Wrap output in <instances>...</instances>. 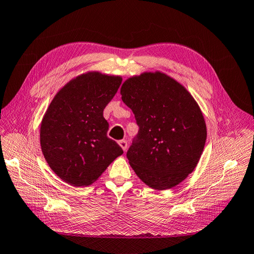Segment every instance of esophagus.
Returning a JSON list of instances; mask_svg holds the SVG:
<instances>
[{"mask_svg":"<svg viewBox=\"0 0 254 254\" xmlns=\"http://www.w3.org/2000/svg\"><path fill=\"white\" fill-rule=\"evenodd\" d=\"M119 145H120L121 148L123 149V151H127V140H125V139L119 140Z\"/></svg>","mask_w":254,"mask_h":254,"instance_id":"1","label":"esophagus"}]
</instances>
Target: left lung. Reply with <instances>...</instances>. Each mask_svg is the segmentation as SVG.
I'll use <instances>...</instances> for the list:
<instances>
[{"label":"left lung","instance_id":"8db88e82","mask_svg":"<svg viewBox=\"0 0 254 254\" xmlns=\"http://www.w3.org/2000/svg\"><path fill=\"white\" fill-rule=\"evenodd\" d=\"M120 94L139 127L127 154L129 166L154 190L179 185L197 167L207 139L198 103L184 85L161 71L131 76Z\"/></svg>","mask_w":254,"mask_h":254}]
</instances>
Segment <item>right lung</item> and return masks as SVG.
I'll return each mask as SVG.
<instances>
[{
	"label": "right lung",
	"mask_w": 254,
	"mask_h": 254,
	"mask_svg": "<svg viewBox=\"0 0 254 254\" xmlns=\"http://www.w3.org/2000/svg\"><path fill=\"white\" fill-rule=\"evenodd\" d=\"M121 82L120 75L87 71L67 82L47 107L40 127L41 149L53 172L68 184H93L123 154L107 136L104 118Z\"/></svg>",
	"instance_id": "1"
}]
</instances>
